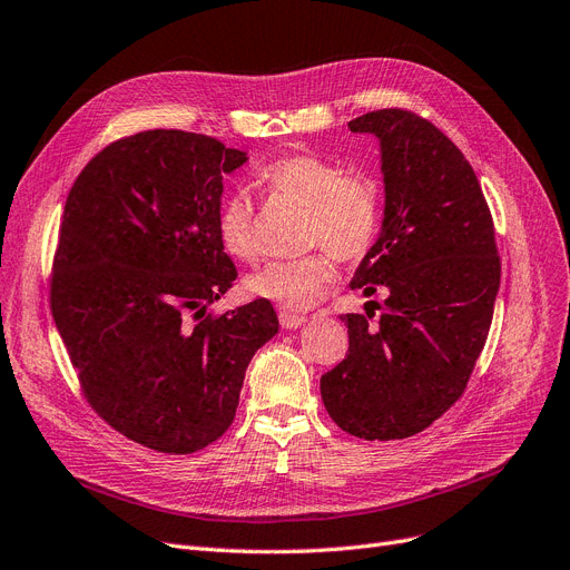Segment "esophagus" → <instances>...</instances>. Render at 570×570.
I'll list each match as a JSON object with an SVG mask.
<instances>
[{"instance_id": "1", "label": "esophagus", "mask_w": 570, "mask_h": 570, "mask_svg": "<svg viewBox=\"0 0 570 570\" xmlns=\"http://www.w3.org/2000/svg\"><path fill=\"white\" fill-rule=\"evenodd\" d=\"M278 320H281V327L283 330H299L302 324L308 320L306 315H299V313H289V311H281V315H278Z\"/></svg>"}]
</instances>
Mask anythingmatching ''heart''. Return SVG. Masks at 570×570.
<instances>
[{
    "mask_svg": "<svg viewBox=\"0 0 570 570\" xmlns=\"http://www.w3.org/2000/svg\"><path fill=\"white\" fill-rule=\"evenodd\" d=\"M255 183L271 202H289L306 210L302 243L320 246L338 262H355L368 253L381 225L377 185L362 174H345L336 161L296 153L257 169ZM215 234L234 259L257 262V210L246 189H232L215 213ZM334 285V266L324 253L274 259L246 281L250 294L289 311L315 306Z\"/></svg>",
    "mask_w": 570,
    "mask_h": 570,
    "instance_id": "obj_1",
    "label": "heart"
}]
</instances>
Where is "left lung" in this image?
Returning a JSON list of instances; mask_svg holds the SVG:
<instances>
[{"label":"left lung","mask_w":570,"mask_h":570,"mask_svg":"<svg viewBox=\"0 0 570 570\" xmlns=\"http://www.w3.org/2000/svg\"><path fill=\"white\" fill-rule=\"evenodd\" d=\"M381 141L383 232L350 287L383 289V315L347 313L345 360L320 377L330 417L364 441L424 431L464 394L501 283L494 220L464 153L403 108L350 120ZM373 304V302H368Z\"/></svg>","instance_id":"left-lung-1"}]
</instances>
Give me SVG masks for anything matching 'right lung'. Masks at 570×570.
Masks as SVG:
<instances>
[{"label":"right lung","instance_id":"obj_1","mask_svg":"<svg viewBox=\"0 0 570 570\" xmlns=\"http://www.w3.org/2000/svg\"><path fill=\"white\" fill-rule=\"evenodd\" d=\"M246 159L206 134L148 129L97 153L65 204L52 317L92 411L157 452L218 441L253 355L278 334L266 299L208 313L236 281L215 213Z\"/></svg>","mask_w":570,"mask_h":570}]
</instances>
